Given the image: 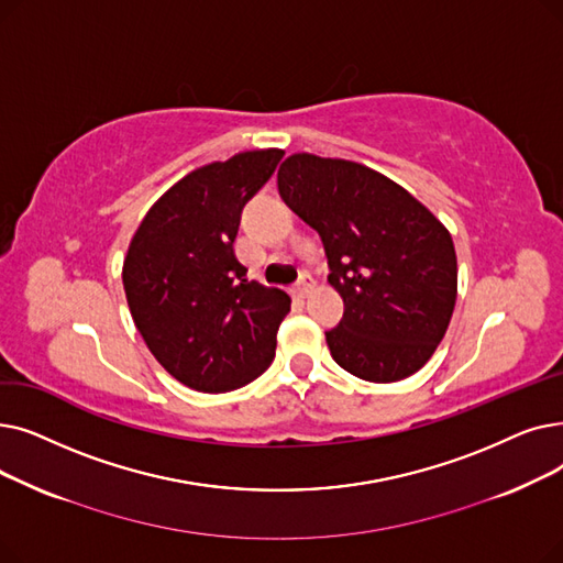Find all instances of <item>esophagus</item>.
<instances>
[{
  "mask_svg": "<svg viewBox=\"0 0 563 563\" xmlns=\"http://www.w3.org/2000/svg\"><path fill=\"white\" fill-rule=\"evenodd\" d=\"M311 288H313V279H311L309 275H305V277L300 279V284L296 286V296H298V298H305V296H309Z\"/></svg>",
  "mask_w": 563,
  "mask_h": 563,
  "instance_id": "obj_1",
  "label": "esophagus"
}]
</instances>
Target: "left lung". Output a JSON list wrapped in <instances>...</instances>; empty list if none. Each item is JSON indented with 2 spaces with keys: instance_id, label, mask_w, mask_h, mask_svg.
<instances>
[{
  "instance_id": "obj_1",
  "label": "left lung",
  "mask_w": 563,
  "mask_h": 563,
  "mask_svg": "<svg viewBox=\"0 0 563 563\" xmlns=\"http://www.w3.org/2000/svg\"><path fill=\"white\" fill-rule=\"evenodd\" d=\"M277 187L318 231L341 323L325 332L334 362L368 383L410 378L446 334L459 298L449 229L385 174L341 157L288 155Z\"/></svg>"
}]
</instances>
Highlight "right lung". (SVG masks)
Returning a JSON list of instances; mask_svg holds the SVG:
<instances>
[{
	"label": "right lung",
	"mask_w": 563,
	"mask_h": 563,
	"mask_svg": "<svg viewBox=\"0 0 563 563\" xmlns=\"http://www.w3.org/2000/svg\"><path fill=\"white\" fill-rule=\"evenodd\" d=\"M282 155L243 151L190 172L148 208L130 240L121 277L132 320L153 357L185 387L233 391L275 360L290 298L245 279L233 240L240 212Z\"/></svg>",
	"instance_id": "1"
}]
</instances>
